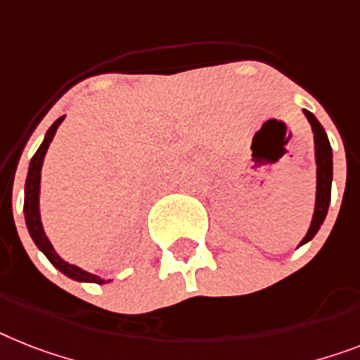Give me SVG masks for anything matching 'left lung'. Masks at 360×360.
Listing matches in <instances>:
<instances>
[{
  "instance_id": "obj_1",
  "label": "left lung",
  "mask_w": 360,
  "mask_h": 360,
  "mask_svg": "<svg viewBox=\"0 0 360 360\" xmlns=\"http://www.w3.org/2000/svg\"><path fill=\"white\" fill-rule=\"evenodd\" d=\"M305 117L311 123V129L314 134V158H316V204H314V213L311 226L307 233L302 239L298 246L305 245L309 240L316 236V231L322 226L323 219L328 215L329 202H331V180H333V153H331V145H329L328 134L323 130L319 120L314 117L311 112L304 110Z\"/></svg>"
}]
</instances>
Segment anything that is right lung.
I'll list each match as a JSON object with an SVG mask.
<instances>
[{"mask_svg":"<svg viewBox=\"0 0 360 360\" xmlns=\"http://www.w3.org/2000/svg\"><path fill=\"white\" fill-rule=\"evenodd\" d=\"M64 121V115L58 117L55 123L49 127L47 130L46 138L41 141V145L38 147L37 154L31 158V163H29V173H27V180H25V202H23V213H25V224L27 230L31 233L32 240H34V245L40 248L46 257L51 261V265L56 266V269L60 270L62 274H66L68 278L75 281H86V283H106L103 278L99 276L90 274V272H86V270L79 269L75 265H70L68 261H64L60 255L56 254L53 245L47 239L46 231H44V226H41L40 221V174H41V163H44V158H46L47 148H49V143L55 138L56 129L60 127V123ZM110 281V280H108Z\"/></svg>","mask_w":360,"mask_h":360,"instance_id":"add662e5","label":"right lung"}]
</instances>
